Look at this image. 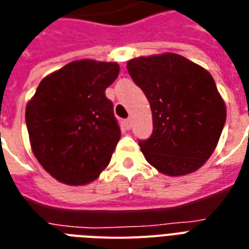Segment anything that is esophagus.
<instances>
[{
  "instance_id": "esophagus-1",
  "label": "esophagus",
  "mask_w": 249,
  "mask_h": 249,
  "mask_svg": "<svg viewBox=\"0 0 249 249\" xmlns=\"http://www.w3.org/2000/svg\"><path fill=\"white\" fill-rule=\"evenodd\" d=\"M123 124H124V127H126L127 130H130L131 128V118H127L123 121Z\"/></svg>"
}]
</instances>
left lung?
<instances>
[{
	"mask_svg": "<svg viewBox=\"0 0 249 249\" xmlns=\"http://www.w3.org/2000/svg\"><path fill=\"white\" fill-rule=\"evenodd\" d=\"M127 71L152 109V136L139 141L145 159L167 176L200 168L217 146L226 121L212 75L172 53L131 59Z\"/></svg>",
	"mask_w": 249,
	"mask_h": 249,
	"instance_id": "obj_1",
	"label": "left lung"
}]
</instances>
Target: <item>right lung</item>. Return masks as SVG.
Masks as SVG:
<instances>
[{
    "label": "right lung",
    "instance_id": "obj_1",
    "mask_svg": "<svg viewBox=\"0 0 249 249\" xmlns=\"http://www.w3.org/2000/svg\"><path fill=\"white\" fill-rule=\"evenodd\" d=\"M118 73L117 63L71 61L45 77L28 101L32 152L57 181L89 184L110 162L121 130L105 90Z\"/></svg>",
    "mask_w": 249,
    "mask_h": 249
}]
</instances>
